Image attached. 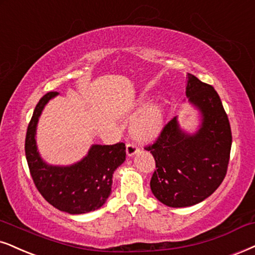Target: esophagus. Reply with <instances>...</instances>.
<instances>
[{
    "label": "esophagus",
    "instance_id": "1",
    "mask_svg": "<svg viewBox=\"0 0 255 255\" xmlns=\"http://www.w3.org/2000/svg\"><path fill=\"white\" fill-rule=\"evenodd\" d=\"M137 150H138V147L135 142H128L127 146H126V151H127L128 156L134 155Z\"/></svg>",
    "mask_w": 255,
    "mask_h": 255
}]
</instances>
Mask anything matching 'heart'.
<instances>
[{
    "instance_id": "heart-1",
    "label": "heart",
    "mask_w": 255,
    "mask_h": 255,
    "mask_svg": "<svg viewBox=\"0 0 255 255\" xmlns=\"http://www.w3.org/2000/svg\"><path fill=\"white\" fill-rule=\"evenodd\" d=\"M163 122L162 107L156 102L150 104L135 118L131 130L136 136L151 137L159 133Z\"/></svg>"
}]
</instances>
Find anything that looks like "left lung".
<instances>
[{"label":"left lung","instance_id":"left-lung-1","mask_svg":"<svg viewBox=\"0 0 255 255\" xmlns=\"http://www.w3.org/2000/svg\"><path fill=\"white\" fill-rule=\"evenodd\" d=\"M187 79L186 96L202 117L199 130L185 133L175 117L154 143L144 147L155 160L151 192L169 207H188L213 194L230 162L231 125L218 93L192 74H187Z\"/></svg>","mask_w":255,"mask_h":255}]
</instances>
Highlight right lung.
<instances>
[{
  "mask_svg": "<svg viewBox=\"0 0 255 255\" xmlns=\"http://www.w3.org/2000/svg\"><path fill=\"white\" fill-rule=\"evenodd\" d=\"M57 92L47 93L35 107L25 135V157L37 191L54 207L69 214L99 209L111 195L113 174L126 160L124 142L93 144L87 156L72 166L47 165L37 151L36 125L44 106Z\"/></svg>",
  "mask_w": 255,
  "mask_h": 255,
  "instance_id": "obj_1",
  "label": "right lung"
}]
</instances>
